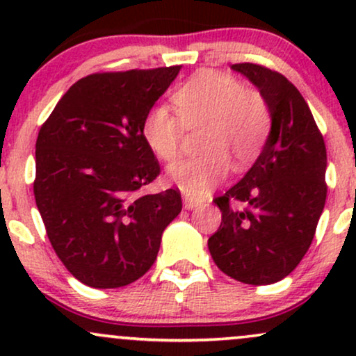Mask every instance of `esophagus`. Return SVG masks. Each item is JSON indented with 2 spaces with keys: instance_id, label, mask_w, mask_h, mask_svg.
Segmentation results:
<instances>
[{
  "instance_id": "esophagus-1",
  "label": "esophagus",
  "mask_w": 356,
  "mask_h": 356,
  "mask_svg": "<svg viewBox=\"0 0 356 356\" xmlns=\"http://www.w3.org/2000/svg\"><path fill=\"white\" fill-rule=\"evenodd\" d=\"M199 204H201V202L194 201V199L187 197V195H186V197H184V207H186V209H194V207H197Z\"/></svg>"
}]
</instances>
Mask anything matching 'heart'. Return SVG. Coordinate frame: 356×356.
Here are the masks:
<instances>
[{"label":"heart","mask_w":356,"mask_h":356,"mask_svg":"<svg viewBox=\"0 0 356 356\" xmlns=\"http://www.w3.org/2000/svg\"><path fill=\"white\" fill-rule=\"evenodd\" d=\"M175 110L155 105L145 113L142 136L149 149L162 161L179 155L184 125L202 129L201 157L184 159L167 169V177L192 199H201L229 174L251 164L266 140L271 113L256 90H249L234 76L204 70L191 76L172 95Z\"/></svg>","instance_id":"heart-1"}]
</instances>
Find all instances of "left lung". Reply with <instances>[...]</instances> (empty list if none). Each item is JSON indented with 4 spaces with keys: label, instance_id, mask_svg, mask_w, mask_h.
<instances>
[{
    "label": "left lung",
    "instance_id": "left-lung-1",
    "mask_svg": "<svg viewBox=\"0 0 356 356\" xmlns=\"http://www.w3.org/2000/svg\"><path fill=\"white\" fill-rule=\"evenodd\" d=\"M231 68L264 97L271 130L246 175L214 199L222 220L207 246L227 276L271 284L300 264L314 238L326 201V147L308 104L286 76L256 63Z\"/></svg>",
    "mask_w": 356,
    "mask_h": 356
}]
</instances>
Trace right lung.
<instances>
[{
	"mask_svg": "<svg viewBox=\"0 0 356 356\" xmlns=\"http://www.w3.org/2000/svg\"><path fill=\"white\" fill-rule=\"evenodd\" d=\"M179 70L85 76L40 129L36 207L56 256L83 284L120 288L144 276L182 209L175 189L138 194L161 174L142 122Z\"/></svg>",
	"mask_w": 356,
	"mask_h": 356,
	"instance_id": "right-lung-1",
	"label": "right lung"
}]
</instances>
